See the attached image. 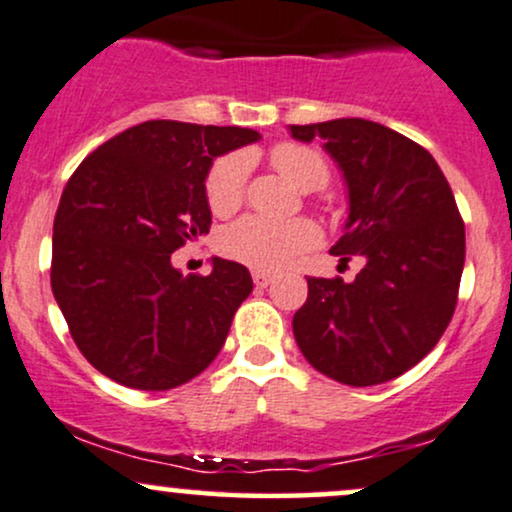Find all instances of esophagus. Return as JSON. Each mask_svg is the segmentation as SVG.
<instances>
[{"label": "esophagus", "mask_w": 512, "mask_h": 512, "mask_svg": "<svg viewBox=\"0 0 512 512\" xmlns=\"http://www.w3.org/2000/svg\"><path fill=\"white\" fill-rule=\"evenodd\" d=\"M254 282H256V287H268V285H273V275L270 273H261V270H256L254 273Z\"/></svg>", "instance_id": "34e87169"}]
</instances>
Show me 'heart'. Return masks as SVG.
Returning <instances> with one entry per match:
<instances>
[{
    "label": "heart",
    "mask_w": 512,
    "mask_h": 512,
    "mask_svg": "<svg viewBox=\"0 0 512 512\" xmlns=\"http://www.w3.org/2000/svg\"><path fill=\"white\" fill-rule=\"evenodd\" d=\"M270 160L294 186L316 191L328 184V162L316 148L304 143L282 141L270 150ZM246 179H249V155L227 153L210 165L206 174V201L215 215H230L242 206ZM321 242V230L314 220H270L263 215H246L220 232L218 249L230 261L270 273L290 266L294 258L306 254Z\"/></svg>",
    "instance_id": "1"
}]
</instances>
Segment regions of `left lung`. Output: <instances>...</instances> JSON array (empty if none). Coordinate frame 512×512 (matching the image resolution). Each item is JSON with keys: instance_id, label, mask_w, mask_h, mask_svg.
I'll return each instance as SVG.
<instances>
[{"instance_id": "8db88e82", "label": "left lung", "mask_w": 512, "mask_h": 512, "mask_svg": "<svg viewBox=\"0 0 512 512\" xmlns=\"http://www.w3.org/2000/svg\"><path fill=\"white\" fill-rule=\"evenodd\" d=\"M290 131L321 136L345 172L350 220L330 254L366 261L354 282L306 278L294 338L306 362L345 386L393 381L434 350L458 304L465 222L453 189L429 150L369 119Z\"/></svg>"}]
</instances>
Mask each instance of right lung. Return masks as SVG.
Instances as JSON below:
<instances>
[{"instance_id": "add662e5", "label": "right lung", "mask_w": 512, "mask_h": 512, "mask_svg": "<svg viewBox=\"0 0 512 512\" xmlns=\"http://www.w3.org/2000/svg\"><path fill=\"white\" fill-rule=\"evenodd\" d=\"M254 129L150 119L95 148L54 215L50 282L71 338L100 374L170 390L218 357L254 290L242 263L184 275L172 254L208 234L206 174Z\"/></svg>"}]
</instances>
